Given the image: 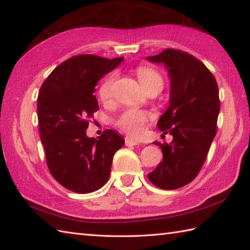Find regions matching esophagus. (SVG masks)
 <instances>
[{
  "instance_id": "1",
  "label": "esophagus",
  "mask_w": 250,
  "mask_h": 250,
  "mask_svg": "<svg viewBox=\"0 0 250 250\" xmlns=\"http://www.w3.org/2000/svg\"><path fill=\"white\" fill-rule=\"evenodd\" d=\"M125 143L126 146H135V145H139V144H140L139 142L133 140V139H131V137H129V136L125 137Z\"/></svg>"
}]
</instances>
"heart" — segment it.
I'll list each match as a JSON object with an SVG mask.
<instances>
[{
	"label": "heart",
	"mask_w": 250,
	"mask_h": 250,
	"mask_svg": "<svg viewBox=\"0 0 250 250\" xmlns=\"http://www.w3.org/2000/svg\"><path fill=\"white\" fill-rule=\"evenodd\" d=\"M136 73L142 87L144 89H148L150 87H156L159 90L162 89L163 78L161 76V74L157 72L156 70H153V68L148 66H141L137 68ZM114 81L115 75L111 74V75L106 77L102 82V83H101V86L99 88V95L101 99L107 100L110 97L111 86H113ZM148 118H149V115L145 113V111L135 108H130L128 110H125V113L119 117L116 124L122 131H125V133L137 136L143 132V129H144V125Z\"/></svg>",
	"instance_id": "obj_1"
}]
</instances>
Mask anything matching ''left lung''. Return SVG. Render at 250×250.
<instances>
[{
    "label": "left lung",
    "instance_id": "left-lung-1",
    "mask_svg": "<svg viewBox=\"0 0 250 250\" xmlns=\"http://www.w3.org/2000/svg\"><path fill=\"white\" fill-rule=\"evenodd\" d=\"M146 59L162 63L167 70L169 105L157 125L173 136L169 144L153 142L160 146L163 160L148 179L161 189H177L196 177L216 135L218 86L208 68L187 52L168 48Z\"/></svg>",
    "mask_w": 250,
    "mask_h": 250
}]
</instances>
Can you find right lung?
Instances as JSON below:
<instances>
[{
	"instance_id": "right-lung-1",
	"label": "right lung",
	"mask_w": 250,
	"mask_h": 250,
	"mask_svg": "<svg viewBox=\"0 0 250 250\" xmlns=\"http://www.w3.org/2000/svg\"><path fill=\"white\" fill-rule=\"evenodd\" d=\"M124 58L79 55L67 59L43 83L37 99L41 141L52 176L66 189L90 193L108 180L115 152L124 146L118 132L88 137V118L99 109L95 86Z\"/></svg>"
}]
</instances>
